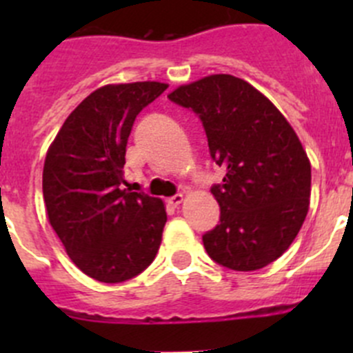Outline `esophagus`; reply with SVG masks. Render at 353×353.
<instances>
[{"label": "esophagus", "instance_id": "1", "mask_svg": "<svg viewBox=\"0 0 353 353\" xmlns=\"http://www.w3.org/2000/svg\"><path fill=\"white\" fill-rule=\"evenodd\" d=\"M183 201H184V196L181 193L174 194V196H170L169 199H167V203H169L170 206H179Z\"/></svg>", "mask_w": 353, "mask_h": 353}]
</instances>
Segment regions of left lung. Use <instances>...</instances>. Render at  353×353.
I'll return each instance as SVG.
<instances>
[{"label": "left lung", "mask_w": 353, "mask_h": 353, "mask_svg": "<svg viewBox=\"0 0 353 353\" xmlns=\"http://www.w3.org/2000/svg\"><path fill=\"white\" fill-rule=\"evenodd\" d=\"M167 97L201 121L210 155L225 176L213 184L220 222L203 236L210 258L236 272L270 265L304 223L311 163L288 121L261 92L232 74H210Z\"/></svg>", "instance_id": "left-lung-1"}]
</instances>
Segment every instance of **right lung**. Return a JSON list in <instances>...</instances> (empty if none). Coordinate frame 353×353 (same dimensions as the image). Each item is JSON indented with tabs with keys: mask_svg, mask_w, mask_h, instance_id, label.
Masks as SVG:
<instances>
[{
	"mask_svg": "<svg viewBox=\"0 0 353 353\" xmlns=\"http://www.w3.org/2000/svg\"><path fill=\"white\" fill-rule=\"evenodd\" d=\"M165 88L159 81L97 88L68 116L46 155L49 222L71 261L99 282L140 275L160 248L163 203L121 184L134 119Z\"/></svg>",
	"mask_w": 353,
	"mask_h": 353,
	"instance_id": "right-lung-1",
	"label": "right lung"
}]
</instances>
